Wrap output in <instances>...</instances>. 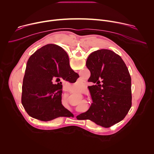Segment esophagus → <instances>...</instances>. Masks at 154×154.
Returning <instances> with one entry per match:
<instances>
[{
	"label": "esophagus",
	"mask_w": 154,
	"mask_h": 154,
	"mask_svg": "<svg viewBox=\"0 0 154 154\" xmlns=\"http://www.w3.org/2000/svg\"><path fill=\"white\" fill-rule=\"evenodd\" d=\"M64 91H69V90L67 89V87H66H66L64 88Z\"/></svg>",
	"instance_id": "1"
}]
</instances>
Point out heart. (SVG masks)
<instances>
[{
    "label": "heart",
    "mask_w": 154,
    "mask_h": 154,
    "mask_svg": "<svg viewBox=\"0 0 154 154\" xmlns=\"http://www.w3.org/2000/svg\"><path fill=\"white\" fill-rule=\"evenodd\" d=\"M80 83H79V82H78V80H77L75 82H74V83H71L70 84V86H71V87H72V88H75V87H76V86H80Z\"/></svg>",
    "instance_id": "1"
}]
</instances>
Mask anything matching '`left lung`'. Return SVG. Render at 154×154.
<instances>
[{"label":"left lung","instance_id":"1","mask_svg":"<svg viewBox=\"0 0 154 154\" xmlns=\"http://www.w3.org/2000/svg\"><path fill=\"white\" fill-rule=\"evenodd\" d=\"M86 65L91 72L88 81L94 83L88 86L93 103L88 110L77 116L109 127L122 121L131 106V77L128 68L119 55L108 49L91 53Z\"/></svg>","mask_w":154,"mask_h":154}]
</instances>
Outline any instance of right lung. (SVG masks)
<instances>
[{
    "label": "right lung",
    "instance_id": "add662e5",
    "mask_svg": "<svg viewBox=\"0 0 154 154\" xmlns=\"http://www.w3.org/2000/svg\"><path fill=\"white\" fill-rule=\"evenodd\" d=\"M50 44L37 50L27 61L21 102L28 115L42 121L73 115L61 103L63 79L74 83L79 77L70 67L68 56Z\"/></svg>",
    "mask_w": 154,
    "mask_h": 154
}]
</instances>
